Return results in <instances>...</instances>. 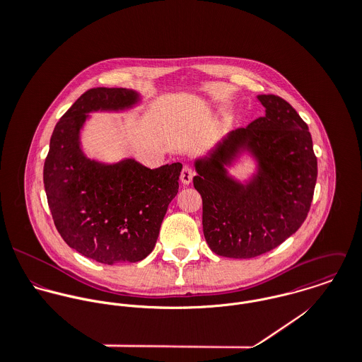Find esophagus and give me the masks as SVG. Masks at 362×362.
<instances>
[{
	"mask_svg": "<svg viewBox=\"0 0 362 362\" xmlns=\"http://www.w3.org/2000/svg\"><path fill=\"white\" fill-rule=\"evenodd\" d=\"M194 175H195L194 168H192V167H189V165H184V167H182V170H181V175H180L181 182H182L184 185H188V184L192 181Z\"/></svg>",
	"mask_w": 362,
	"mask_h": 362,
	"instance_id": "esophagus-1",
	"label": "esophagus"
}]
</instances>
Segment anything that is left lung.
<instances>
[{
    "mask_svg": "<svg viewBox=\"0 0 362 362\" xmlns=\"http://www.w3.org/2000/svg\"><path fill=\"white\" fill-rule=\"evenodd\" d=\"M258 100L263 117L231 131L209 157L195 161L207 245L226 258H255L279 247L301 227L313 198L317 160L308 125L279 96ZM240 148L259 160V174L247 186L223 168Z\"/></svg>",
    "mask_w": 362,
    "mask_h": 362,
    "instance_id": "1",
    "label": "left lung"
}]
</instances>
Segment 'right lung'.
I'll return each mask as SVG.
<instances>
[{
	"label": "right lung",
	"mask_w": 362,
	"mask_h": 362,
	"mask_svg": "<svg viewBox=\"0 0 362 362\" xmlns=\"http://www.w3.org/2000/svg\"><path fill=\"white\" fill-rule=\"evenodd\" d=\"M138 100L136 92L122 88L86 90L57 122L45 161V189L59 235L83 257L104 264L146 258L178 192L181 163L153 170L134 158L103 164L81 149L88 112L118 111Z\"/></svg>",
	"instance_id": "right-lung-1"
}]
</instances>
